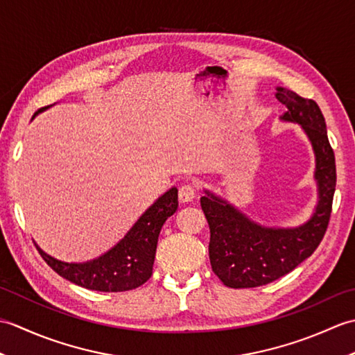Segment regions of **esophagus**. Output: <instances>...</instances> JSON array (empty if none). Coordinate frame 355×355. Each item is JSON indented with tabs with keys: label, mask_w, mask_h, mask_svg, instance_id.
Masks as SVG:
<instances>
[{
	"label": "esophagus",
	"mask_w": 355,
	"mask_h": 355,
	"mask_svg": "<svg viewBox=\"0 0 355 355\" xmlns=\"http://www.w3.org/2000/svg\"><path fill=\"white\" fill-rule=\"evenodd\" d=\"M195 197H197V186H195L193 183L182 184V187H180V191H178V198H180V201L189 202V201H192Z\"/></svg>",
	"instance_id": "obj_1"
}]
</instances>
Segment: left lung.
<instances>
[{
    "label": "left lung",
    "mask_w": 355,
    "mask_h": 355,
    "mask_svg": "<svg viewBox=\"0 0 355 355\" xmlns=\"http://www.w3.org/2000/svg\"><path fill=\"white\" fill-rule=\"evenodd\" d=\"M285 105L282 120L300 123L315 154L319 205L311 220L296 229H268L248 220L229 202L206 192L201 209L210 229L209 258L214 273L230 288H253L290 273L314 253L328 229L336 191V157L319 105L277 88Z\"/></svg>",
    "instance_id": "obj_1"
}]
</instances>
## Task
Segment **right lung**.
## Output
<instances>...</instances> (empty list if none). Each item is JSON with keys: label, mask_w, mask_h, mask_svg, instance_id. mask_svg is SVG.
<instances>
[{"label": "right lung", "mask_w": 355, "mask_h": 355, "mask_svg": "<svg viewBox=\"0 0 355 355\" xmlns=\"http://www.w3.org/2000/svg\"><path fill=\"white\" fill-rule=\"evenodd\" d=\"M42 110L45 108L37 110L35 116ZM177 207L178 191L172 187L139 218L117 245L93 261L69 263L51 258L37 245L36 248L59 276L84 288L107 293L139 288L153 275L158 235L164 221L175 214Z\"/></svg>", "instance_id": "obj_1"}]
</instances>
